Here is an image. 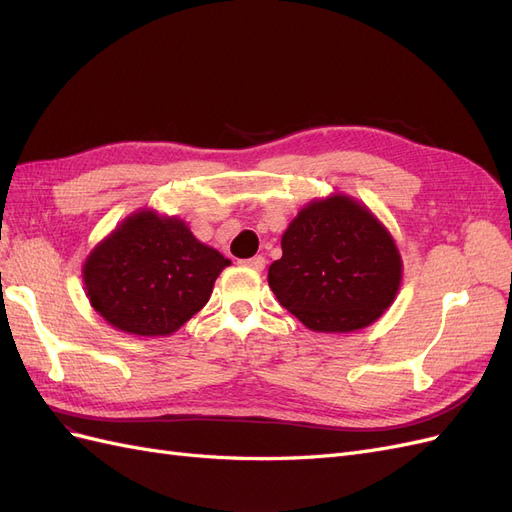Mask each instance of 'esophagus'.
<instances>
[{"label": "esophagus", "instance_id": "1", "mask_svg": "<svg viewBox=\"0 0 512 512\" xmlns=\"http://www.w3.org/2000/svg\"><path fill=\"white\" fill-rule=\"evenodd\" d=\"M242 266L261 272L263 268H266V257H263V255H255V257H251V259H244Z\"/></svg>", "mask_w": 512, "mask_h": 512}]
</instances>
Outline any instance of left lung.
I'll return each instance as SVG.
<instances>
[{"mask_svg":"<svg viewBox=\"0 0 512 512\" xmlns=\"http://www.w3.org/2000/svg\"><path fill=\"white\" fill-rule=\"evenodd\" d=\"M268 270L280 306L312 332L346 334L374 323L402 283V257L374 214L349 195L306 204Z\"/></svg>","mask_w":512,"mask_h":512,"instance_id":"obj_1","label":"left lung"}]
</instances>
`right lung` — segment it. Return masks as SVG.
I'll list each match as a JSON object with an SVG mask.
<instances>
[{
    "label": "right lung",
    "instance_id": "right-lung-1",
    "mask_svg": "<svg viewBox=\"0 0 512 512\" xmlns=\"http://www.w3.org/2000/svg\"><path fill=\"white\" fill-rule=\"evenodd\" d=\"M229 266L185 221L138 210L95 246L82 266L91 306L136 336H170L210 300Z\"/></svg>",
    "mask_w": 512,
    "mask_h": 512
}]
</instances>
